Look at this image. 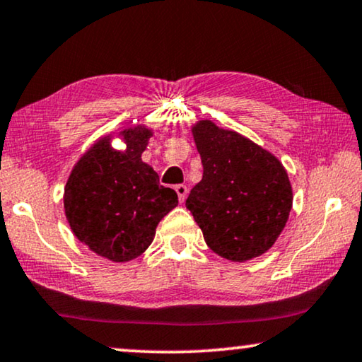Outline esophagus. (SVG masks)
Masks as SVG:
<instances>
[{
	"label": "esophagus",
	"mask_w": 362,
	"mask_h": 362,
	"mask_svg": "<svg viewBox=\"0 0 362 362\" xmlns=\"http://www.w3.org/2000/svg\"><path fill=\"white\" fill-rule=\"evenodd\" d=\"M175 191L177 194V199H180V202H185L186 197H187V187L185 185H177L175 187Z\"/></svg>",
	"instance_id": "obj_1"
}]
</instances>
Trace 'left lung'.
I'll use <instances>...</instances> for the list:
<instances>
[{
    "instance_id": "1",
    "label": "left lung",
    "mask_w": 362,
    "mask_h": 362,
    "mask_svg": "<svg viewBox=\"0 0 362 362\" xmlns=\"http://www.w3.org/2000/svg\"><path fill=\"white\" fill-rule=\"evenodd\" d=\"M192 135L204 173L186 207L209 248L240 263L263 255L284 230L292 207L284 166L259 145L211 120L194 125Z\"/></svg>"
}]
</instances>
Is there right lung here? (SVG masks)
Here are the masks:
<instances>
[{"instance_id": "obj_1", "label": "right lung", "mask_w": 362, "mask_h": 362, "mask_svg": "<svg viewBox=\"0 0 362 362\" xmlns=\"http://www.w3.org/2000/svg\"><path fill=\"white\" fill-rule=\"evenodd\" d=\"M122 137L124 151L104 137L81 156L64 197L75 237L116 263L142 255L160 220L177 206V194L161 186L156 171L142 161L150 130L127 129Z\"/></svg>"}]
</instances>
